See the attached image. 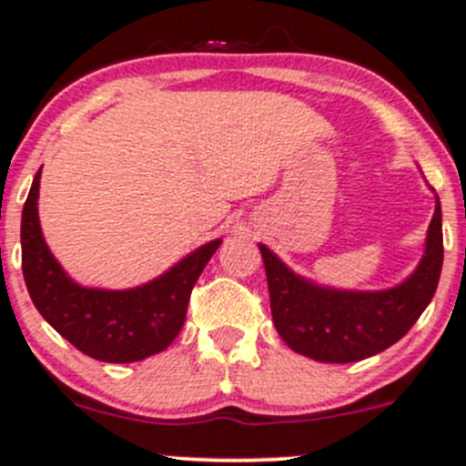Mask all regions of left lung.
I'll use <instances>...</instances> for the list:
<instances>
[{
    "instance_id": "left-lung-1",
    "label": "left lung",
    "mask_w": 466,
    "mask_h": 466,
    "mask_svg": "<svg viewBox=\"0 0 466 466\" xmlns=\"http://www.w3.org/2000/svg\"><path fill=\"white\" fill-rule=\"evenodd\" d=\"M274 326L292 351L319 362H358L399 342L421 317L440 283L444 242L441 206L426 238V253L405 283L383 292H339L299 279L260 244Z\"/></svg>"
}]
</instances>
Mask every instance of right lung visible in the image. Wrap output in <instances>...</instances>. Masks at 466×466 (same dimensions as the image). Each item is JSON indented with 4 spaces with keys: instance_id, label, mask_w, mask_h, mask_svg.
Here are the masks:
<instances>
[{
    "instance_id": "add662e5",
    "label": "right lung",
    "mask_w": 466,
    "mask_h": 466,
    "mask_svg": "<svg viewBox=\"0 0 466 466\" xmlns=\"http://www.w3.org/2000/svg\"><path fill=\"white\" fill-rule=\"evenodd\" d=\"M40 169L22 210V274L40 315L78 351L101 362H136L165 351L181 330L206 262L222 239L204 244L151 283L122 292L81 288L45 244L38 222Z\"/></svg>"
}]
</instances>
